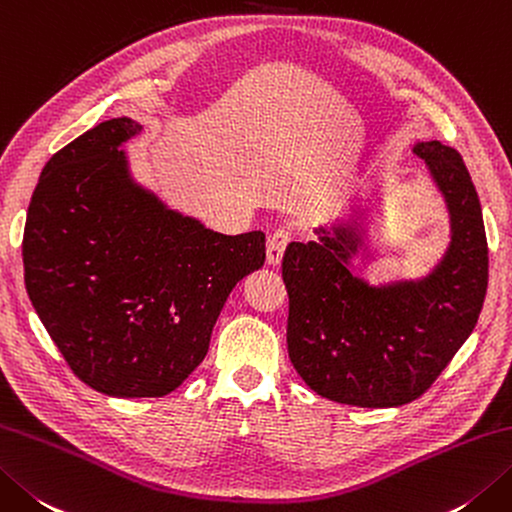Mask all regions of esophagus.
Returning <instances> with one entry per match:
<instances>
[{"instance_id": "obj_1", "label": "esophagus", "mask_w": 512, "mask_h": 512, "mask_svg": "<svg viewBox=\"0 0 512 512\" xmlns=\"http://www.w3.org/2000/svg\"><path fill=\"white\" fill-rule=\"evenodd\" d=\"M288 242H290V235H288V230H275L273 235L268 237V244H266V262H268V266H279L282 264V257H284V250H286V246H288Z\"/></svg>"}]
</instances>
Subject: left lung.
I'll return each instance as SVG.
<instances>
[{
    "label": "left lung",
    "mask_w": 512,
    "mask_h": 512,
    "mask_svg": "<svg viewBox=\"0 0 512 512\" xmlns=\"http://www.w3.org/2000/svg\"><path fill=\"white\" fill-rule=\"evenodd\" d=\"M442 195L450 242L422 277L373 286L355 259L373 264L382 199L317 228V242L286 248L288 355L310 390L359 408H397L424 395L473 333L488 286L482 204L455 148L415 142Z\"/></svg>",
    "instance_id": "8db88e82"
}]
</instances>
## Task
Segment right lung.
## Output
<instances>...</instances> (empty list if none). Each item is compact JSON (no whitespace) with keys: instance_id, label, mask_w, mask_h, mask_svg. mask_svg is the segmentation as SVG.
Returning a JSON list of instances; mask_svg holds the SVG:
<instances>
[{"instance_id":"1","label":"right lung","mask_w":512,"mask_h":512,"mask_svg":"<svg viewBox=\"0 0 512 512\" xmlns=\"http://www.w3.org/2000/svg\"><path fill=\"white\" fill-rule=\"evenodd\" d=\"M113 117L48 159L24 228V282L70 370L110 397H164L204 362L230 290L264 266L259 230L222 235L164 204Z\"/></svg>"}]
</instances>
